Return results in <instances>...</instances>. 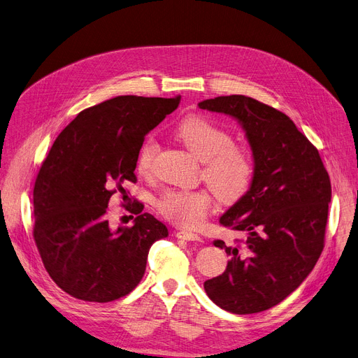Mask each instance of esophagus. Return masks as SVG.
<instances>
[{
  "instance_id": "1",
  "label": "esophagus",
  "mask_w": 358,
  "mask_h": 358,
  "mask_svg": "<svg viewBox=\"0 0 358 358\" xmlns=\"http://www.w3.org/2000/svg\"><path fill=\"white\" fill-rule=\"evenodd\" d=\"M178 239H184V241H189V242H201L200 235L193 234V232H185V231H178L174 234Z\"/></svg>"
}]
</instances>
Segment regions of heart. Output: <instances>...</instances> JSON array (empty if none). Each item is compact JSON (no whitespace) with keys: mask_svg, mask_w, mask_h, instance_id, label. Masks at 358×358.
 Instances as JSON below:
<instances>
[{"mask_svg":"<svg viewBox=\"0 0 358 358\" xmlns=\"http://www.w3.org/2000/svg\"><path fill=\"white\" fill-rule=\"evenodd\" d=\"M177 141L201 162V178L223 204L239 201L250 190L254 178V159L248 149L234 143V138L203 116L185 117L174 130ZM159 145L148 136L139 146L136 171L152 174ZM212 197L203 190L173 189L157 200L158 212L181 228H197L208 216Z\"/></svg>","mask_w":358,"mask_h":358,"instance_id":"obj_1","label":"heart"}]
</instances>
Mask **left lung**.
Returning <instances> with one entry per match:
<instances>
[{
	"instance_id": "obj_1",
	"label": "left lung",
	"mask_w": 358,
	"mask_h": 358,
	"mask_svg": "<svg viewBox=\"0 0 358 358\" xmlns=\"http://www.w3.org/2000/svg\"><path fill=\"white\" fill-rule=\"evenodd\" d=\"M199 107L238 119L254 155L248 193L219 223L242 234L231 245L223 274L204 281L228 312L267 310L294 292L325 245L331 180L317 149L285 113L245 96H222Z\"/></svg>"
}]
</instances>
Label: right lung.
Masks as SVG:
<instances>
[{
	"mask_svg": "<svg viewBox=\"0 0 358 358\" xmlns=\"http://www.w3.org/2000/svg\"><path fill=\"white\" fill-rule=\"evenodd\" d=\"M174 99L119 96L78 113L53 142L33 190V238L52 280L85 302L107 303L134 290L152 243L168 229L152 215H136L130 228L111 229L107 206L124 200L136 182V155L145 135L180 104Z\"/></svg>",
	"mask_w": 358,
	"mask_h": 358,
	"instance_id": "right-lung-1",
	"label": "right lung"
}]
</instances>
